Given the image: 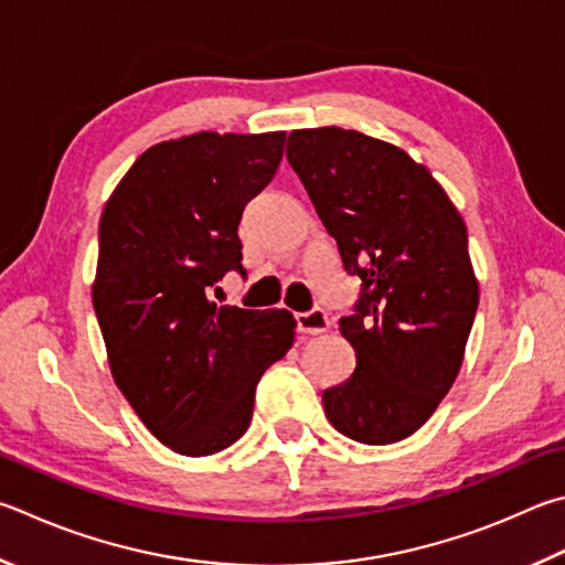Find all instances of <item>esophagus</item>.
<instances>
[{
  "mask_svg": "<svg viewBox=\"0 0 565 565\" xmlns=\"http://www.w3.org/2000/svg\"><path fill=\"white\" fill-rule=\"evenodd\" d=\"M296 326H299L301 333H309V335H318V333H326L328 326V313L323 309H311L306 313H296Z\"/></svg>",
  "mask_w": 565,
  "mask_h": 565,
  "instance_id": "34e87169",
  "label": "esophagus"
}]
</instances>
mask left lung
<instances>
[{"label": "left lung", "mask_w": 565, "mask_h": 565, "mask_svg": "<svg viewBox=\"0 0 565 565\" xmlns=\"http://www.w3.org/2000/svg\"><path fill=\"white\" fill-rule=\"evenodd\" d=\"M286 158L363 281L341 335L355 371L323 390L326 417L363 445L423 427L465 361L479 284L467 227L433 172L393 142L335 126L294 130Z\"/></svg>", "instance_id": "left-lung-1"}]
</instances>
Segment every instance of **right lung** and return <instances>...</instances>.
<instances>
[{
    "instance_id": "1",
    "label": "right lung",
    "mask_w": 565,
    "mask_h": 565,
    "mask_svg": "<svg viewBox=\"0 0 565 565\" xmlns=\"http://www.w3.org/2000/svg\"><path fill=\"white\" fill-rule=\"evenodd\" d=\"M286 132H192L148 148L106 202L94 309L113 381L172 452L204 457L247 433L256 383L286 355V309L217 306L242 269L237 227L271 182Z\"/></svg>"
}]
</instances>
